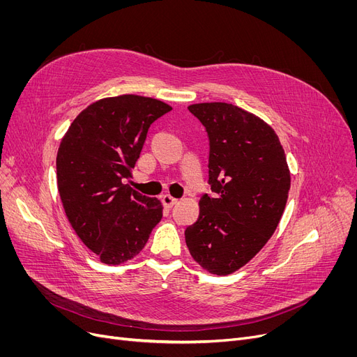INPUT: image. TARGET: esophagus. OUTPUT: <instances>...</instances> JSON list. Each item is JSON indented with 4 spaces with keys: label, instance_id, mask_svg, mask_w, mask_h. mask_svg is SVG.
<instances>
[{
    "label": "esophagus",
    "instance_id": "esophagus-1",
    "mask_svg": "<svg viewBox=\"0 0 357 357\" xmlns=\"http://www.w3.org/2000/svg\"><path fill=\"white\" fill-rule=\"evenodd\" d=\"M162 202H163V205L165 207H167V208H172L174 205L178 202V199L176 198H174L172 195H169V194H165L163 197H162Z\"/></svg>",
    "mask_w": 357,
    "mask_h": 357
}]
</instances>
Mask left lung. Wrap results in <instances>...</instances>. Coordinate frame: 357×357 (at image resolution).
Masks as SVG:
<instances>
[{
    "mask_svg": "<svg viewBox=\"0 0 357 357\" xmlns=\"http://www.w3.org/2000/svg\"><path fill=\"white\" fill-rule=\"evenodd\" d=\"M210 140L208 183L214 197L199 199V215L186 227L191 256L205 271L230 275L252 260L284 214L291 174L273 128L227 102L188 107Z\"/></svg>",
    "mask_w": 357,
    "mask_h": 357,
    "instance_id": "8db88e82",
    "label": "left lung"
}]
</instances>
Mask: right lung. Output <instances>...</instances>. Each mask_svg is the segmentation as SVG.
<instances>
[{
	"instance_id": "obj_1",
	"label": "right lung",
	"mask_w": 357,
	"mask_h": 357,
	"mask_svg": "<svg viewBox=\"0 0 357 357\" xmlns=\"http://www.w3.org/2000/svg\"><path fill=\"white\" fill-rule=\"evenodd\" d=\"M171 109L131 93L102 98L79 112L61 142L56 175L63 210L75 233L105 265L139 255L162 218V202L124 179L131 176L150 124Z\"/></svg>"
}]
</instances>
